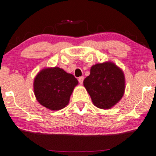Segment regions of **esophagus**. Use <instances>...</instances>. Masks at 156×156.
Returning <instances> with one entry per match:
<instances>
[{
	"mask_svg": "<svg viewBox=\"0 0 156 156\" xmlns=\"http://www.w3.org/2000/svg\"><path fill=\"white\" fill-rule=\"evenodd\" d=\"M78 80H79V82L82 84L83 83V81H84V76H80V77H79Z\"/></svg>",
	"mask_w": 156,
	"mask_h": 156,
	"instance_id": "34e87169",
	"label": "esophagus"
}]
</instances>
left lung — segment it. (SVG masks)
Instances as JSON below:
<instances>
[{"label":"left lung","mask_w":156,"mask_h":156,"mask_svg":"<svg viewBox=\"0 0 156 156\" xmlns=\"http://www.w3.org/2000/svg\"><path fill=\"white\" fill-rule=\"evenodd\" d=\"M125 76L123 70L113 62L94 65L90 74L84 80V86L94 105L101 109H109L124 94Z\"/></svg>","instance_id":"1"}]
</instances>
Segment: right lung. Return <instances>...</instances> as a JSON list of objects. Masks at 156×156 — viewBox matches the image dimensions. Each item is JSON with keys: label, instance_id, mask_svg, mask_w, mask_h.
Here are the masks:
<instances>
[{"label": "right lung", "instance_id": "1", "mask_svg": "<svg viewBox=\"0 0 156 156\" xmlns=\"http://www.w3.org/2000/svg\"><path fill=\"white\" fill-rule=\"evenodd\" d=\"M78 81L73 74L58 67L40 70L34 79L33 90L37 101L48 109L58 111L69 104Z\"/></svg>", "mask_w": 156, "mask_h": 156}]
</instances>
